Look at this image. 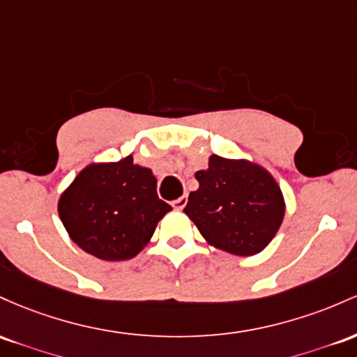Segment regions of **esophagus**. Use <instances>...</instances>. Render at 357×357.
<instances>
[{
	"mask_svg": "<svg viewBox=\"0 0 357 357\" xmlns=\"http://www.w3.org/2000/svg\"><path fill=\"white\" fill-rule=\"evenodd\" d=\"M187 195H182V197H178L177 200H174V202H172V206L175 207V209H183V207L187 206Z\"/></svg>",
	"mask_w": 357,
	"mask_h": 357,
	"instance_id": "1",
	"label": "esophagus"
}]
</instances>
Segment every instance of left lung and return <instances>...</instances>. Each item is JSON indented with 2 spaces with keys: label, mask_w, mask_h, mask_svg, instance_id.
I'll return each instance as SVG.
<instances>
[{
  "label": "left lung",
  "mask_w": 357,
  "mask_h": 357,
  "mask_svg": "<svg viewBox=\"0 0 357 357\" xmlns=\"http://www.w3.org/2000/svg\"><path fill=\"white\" fill-rule=\"evenodd\" d=\"M185 212L211 246L238 256L261 253L285 218V197L273 175L246 158L211 155L195 172Z\"/></svg>",
  "instance_id": "left-lung-1"
}]
</instances>
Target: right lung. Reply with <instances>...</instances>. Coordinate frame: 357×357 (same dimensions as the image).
<instances>
[{"instance_id": "right-lung-1", "label": "right lung", "mask_w": 357, "mask_h": 357, "mask_svg": "<svg viewBox=\"0 0 357 357\" xmlns=\"http://www.w3.org/2000/svg\"><path fill=\"white\" fill-rule=\"evenodd\" d=\"M59 218L70 239L104 261L135 258L172 207L157 194V177L133 157L92 162L60 194Z\"/></svg>"}]
</instances>
